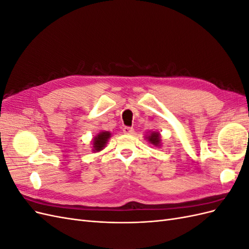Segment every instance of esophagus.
Segmentation results:
<instances>
[{
  "mask_svg": "<svg viewBox=\"0 0 249 249\" xmlns=\"http://www.w3.org/2000/svg\"><path fill=\"white\" fill-rule=\"evenodd\" d=\"M123 132L124 134H133L134 129H133V127H130V126H124L123 129Z\"/></svg>",
  "mask_w": 249,
  "mask_h": 249,
  "instance_id": "1",
  "label": "esophagus"
}]
</instances>
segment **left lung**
Returning <instances> with one entry per match:
<instances>
[{
	"mask_svg": "<svg viewBox=\"0 0 249 249\" xmlns=\"http://www.w3.org/2000/svg\"><path fill=\"white\" fill-rule=\"evenodd\" d=\"M147 138H148V141L152 143V144H154V145H160V141H161L160 139H161V137H160L159 133H152Z\"/></svg>",
	"mask_w": 249,
	"mask_h": 249,
	"instance_id": "left-lung-1",
	"label": "left lung"
}]
</instances>
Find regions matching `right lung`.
Listing matches in <instances>:
<instances>
[{"mask_svg":"<svg viewBox=\"0 0 249 249\" xmlns=\"http://www.w3.org/2000/svg\"><path fill=\"white\" fill-rule=\"evenodd\" d=\"M110 135L111 134L109 132H102L97 135L93 140V152H100L105 147L108 139L110 138Z\"/></svg>","mask_w":249,"mask_h":249,"instance_id":"obj_1","label":"right lung"}]
</instances>
